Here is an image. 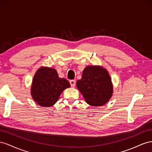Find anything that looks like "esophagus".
<instances>
[{
    "mask_svg": "<svg viewBox=\"0 0 152 152\" xmlns=\"http://www.w3.org/2000/svg\"><path fill=\"white\" fill-rule=\"evenodd\" d=\"M69 83H70V85H71L72 87H75V85H76V81L75 80H70V81H69Z\"/></svg>",
    "mask_w": 152,
    "mask_h": 152,
    "instance_id": "34e87169",
    "label": "esophagus"
}]
</instances>
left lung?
Returning <instances> with one entry per match:
<instances>
[{"label":"left lung","instance_id":"8db88e82","mask_svg":"<svg viewBox=\"0 0 152 152\" xmlns=\"http://www.w3.org/2000/svg\"><path fill=\"white\" fill-rule=\"evenodd\" d=\"M76 85L90 106H103L112 96L111 77L106 69L101 67H86L83 71L81 79L77 81Z\"/></svg>","mask_w":152,"mask_h":152}]
</instances>
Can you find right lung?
Instances as JSON below:
<instances>
[{"label":"right lung","mask_w":152,"mask_h":152,"mask_svg":"<svg viewBox=\"0 0 152 152\" xmlns=\"http://www.w3.org/2000/svg\"><path fill=\"white\" fill-rule=\"evenodd\" d=\"M69 86V81L60 78L54 69L41 67L34 77L31 94L39 105L50 107L55 104L61 93Z\"/></svg>","instance_id":"right-lung-1"}]
</instances>
